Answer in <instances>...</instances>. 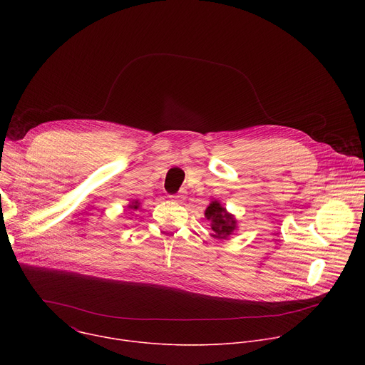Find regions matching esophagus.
I'll list each match as a JSON object with an SVG mask.
<instances>
[{"instance_id": "1", "label": "esophagus", "mask_w": 365, "mask_h": 365, "mask_svg": "<svg viewBox=\"0 0 365 365\" xmlns=\"http://www.w3.org/2000/svg\"><path fill=\"white\" fill-rule=\"evenodd\" d=\"M172 199L175 202H183L185 200V195H176V196H172Z\"/></svg>"}]
</instances>
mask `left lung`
<instances>
[{
	"instance_id": "1",
	"label": "left lung",
	"mask_w": 365,
	"mask_h": 365,
	"mask_svg": "<svg viewBox=\"0 0 365 365\" xmlns=\"http://www.w3.org/2000/svg\"><path fill=\"white\" fill-rule=\"evenodd\" d=\"M205 218L211 222V230L214 237L218 240H227L234 231L238 230V222L235 217L227 211V207L221 205L220 200L214 199L205 210Z\"/></svg>"
}]
</instances>
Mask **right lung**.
Returning <instances> with one entry per match:
<instances>
[{
  "label": "right lung",
  "instance_id": "1",
  "mask_svg": "<svg viewBox=\"0 0 365 365\" xmlns=\"http://www.w3.org/2000/svg\"><path fill=\"white\" fill-rule=\"evenodd\" d=\"M128 210H131V211H137V210H140V202H138L137 199L130 200V203H128Z\"/></svg>",
  "mask_w": 365,
  "mask_h": 365
}]
</instances>
